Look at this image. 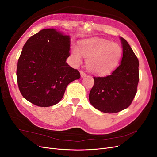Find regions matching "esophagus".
Masks as SVG:
<instances>
[{"label": "esophagus", "instance_id": "obj_1", "mask_svg": "<svg viewBox=\"0 0 157 157\" xmlns=\"http://www.w3.org/2000/svg\"><path fill=\"white\" fill-rule=\"evenodd\" d=\"M86 74L84 72H83V71H80V76H81V78H84L86 77Z\"/></svg>", "mask_w": 157, "mask_h": 157}]
</instances>
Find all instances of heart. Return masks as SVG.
I'll return each instance as SVG.
<instances>
[{"instance_id": "heart-1", "label": "heart", "mask_w": 157, "mask_h": 157, "mask_svg": "<svg viewBox=\"0 0 157 157\" xmlns=\"http://www.w3.org/2000/svg\"><path fill=\"white\" fill-rule=\"evenodd\" d=\"M81 55L87 59L86 67L90 73L105 75L117 67L122 51L120 46L115 42L102 39H94L82 41L80 44L79 50L77 48L73 50L71 56L76 65L81 63Z\"/></svg>"}]
</instances>
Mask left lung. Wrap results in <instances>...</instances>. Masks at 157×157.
I'll return each instance as SVG.
<instances>
[{"instance_id": "8db88e82", "label": "left lung", "mask_w": 157, "mask_h": 157, "mask_svg": "<svg viewBox=\"0 0 157 157\" xmlns=\"http://www.w3.org/2000/svg\"><path fill=\"white\" fill-rule=\"evenodd\" d=\"M122 58L119 66L107 77H94L89 101L92 105L105 113H115L130 105L139 82V61L128 42L120 38Z\"/></svg>"}]
</instances>
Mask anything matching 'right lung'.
Returning <instances> with one entry per match:
<instances>
[{
	"label": "right lung",
	"mask_w": 157,
	"mask_h": 157,
	"mask_svg": "<svg viewBox=\"0 0 157 157\" xmlns=\"http://www.w3.org/2000/svg\"><path fill=\"white\" fill-rule=\"evenodd\" d=\"M71 38L55 29H44L23 46L17 67V81L25 99L39 107H50L62 99L67 85L80 78L78 70L66 62Z\"/></svg>",
	"instance_id": "1"
}]
</instances>
